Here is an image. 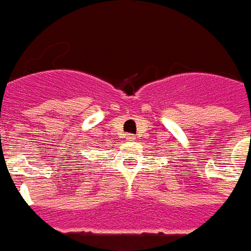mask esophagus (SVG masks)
<instances>
[{"label":"esophagus","instance_id":"34e87169","mask_svg":"<svg viewBox=\"0 0 251 251\" xmlns=\"http://www.w3.org/2000/svg\"><path fill=\"white\" fill-rule=\"evenodd\" d=\"M135 136H133V135H127V140L128 142H135Z\"/></svg>","mask_w":251,"mask_h":251}]
</instances>
